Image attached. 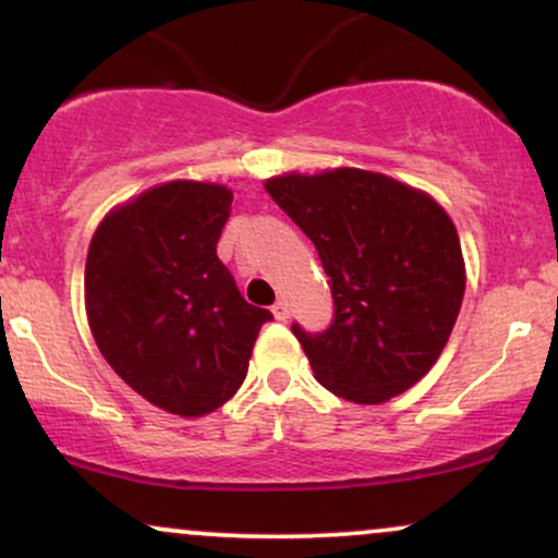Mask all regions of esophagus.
<instances>
[{"instance_id":"esophagus-1","label":"esophagus","mask_w":558,"mask_h":558,"mask_svg":"<svg viewBox=\"0 0 558 558\" xmlns=\"http://www.w3.org/2000/svg\"><path fill=\"white\" fill-rule=\"evenodd\" d=\"M272 315H275V319H280V323H286V319L291 317V306H288L286 301H275Z\"/></svg>"}]
</instances>
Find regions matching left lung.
<instances>
[{
  "label": "left lung",
  "instance_id": "left-lung-1",
  "mask_svg": "<svg viewBox=\"0 0 558 558\" xmlns=\"http://www.w3.org/2000/svg\"><path fill=\"white\" fill-rule=\"evenodd\" d=\"M267 194L315 243L332 293L323 332L291 325L317 383L380 403L427 375L464 299L451 217L412 185L356 168L270 178Z\"/></svg>",
  "mask_w": 558,
  "mask_h": 558
}]
</instances>
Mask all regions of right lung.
Returning a JSON list of instances; mask_svg holds the SVG:
<instances>
[{"mask_svg": "<svg viewBox=\"0 0 558 558\" xmlns=\"http://www.w3.org/2000/svg\"><path fill=\"white\" fill-rule=\"evenodd\" d=\"M233 194L170 181L112 209L86 257V315L101 356L155 407L202 417L241 388L272 315L217 259Z\"/></svg>", "mask_w": 558, "mask_h": 558, "instance_id": "1", "label": "right lung"}]
</instances>
